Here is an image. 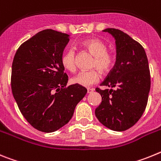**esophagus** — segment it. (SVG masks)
Wrapping results in <instances>:
<instances>
[{
    "mask_svg": "<svg viewBox=\"0 0 161 161\" xmlns=\"http://www.w3.org/2000/svg\"><path fill=\"white\" fill-rule=\"evenodd\" d=\"M94 92V89L93 88H87V93H92V92Z\"/></svg>",
    "mask_w": 161,
    "mask_h": 161,
    "instance_id": "esophagus-1",
    "label": "esophagus"
}]
</instances>
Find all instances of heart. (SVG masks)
Masks as SVG:
<instances>
[{"label": "heart", "mask_w": 161, "mask_h": 161, "mask_svg": "<svg viewBox=\"0 0 161 161\" xmlns=\"http://www.w3.org/2000/svg\"><path fill=\"white\" fill-rule=\"evenodd\" d=\"M82 47L94 56L92 67L97 68L102 73H107L114 65V56L107 51V45L98 39H88L82 42ZM62 66L66 70L74 72L76 69L75 65V53L73 49L65 51L61 58ZM97 69V70H98ZM97 69L87 71H81L71 79L74 84L81 86H90L98 82L100 79V74Z\"/></svg>", "instance_id": "obj_1"}]
</instances>
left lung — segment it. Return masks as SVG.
I'll list each match as a JSON object with an SVG mask.
<instances>
[{"label":"left lung","instance_id":"8db88e82","mask_svg":"<svg viewBox=\"0 0 161 161\" xmlns=\"http://www.w3.org/2000/svg\"><path fill=\"white\" fill-rule=\"evenodd\" d=\"M103 31L115 39L117 57L114 68L100 84L111 89H96L102 101L95 114L107 128L124 131L140 119L147 104L151 87L147 57L142 46L121 31Z\"/></svg>","mask_w":161,"mask_h":161}]
</instances>
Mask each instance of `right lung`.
I'll return each instance as SVG.
<instances>
[{"mask_svg":"<svg viewBox=\"0 0 161 161\" xmlns=\"http://www.w3.org/2000/svg\"><path fill=\"white\" fill-rule=\"evenodd\" d=\"M69 36L47 29L24 42L12 64L11 88L23 117L38 130L51 133L69 122L86 89L73 84L61 62Z\"/></svg>","mask_w":161,"mask_h":161,"instance_id":"1","label":"right lung"}]
</instances>
